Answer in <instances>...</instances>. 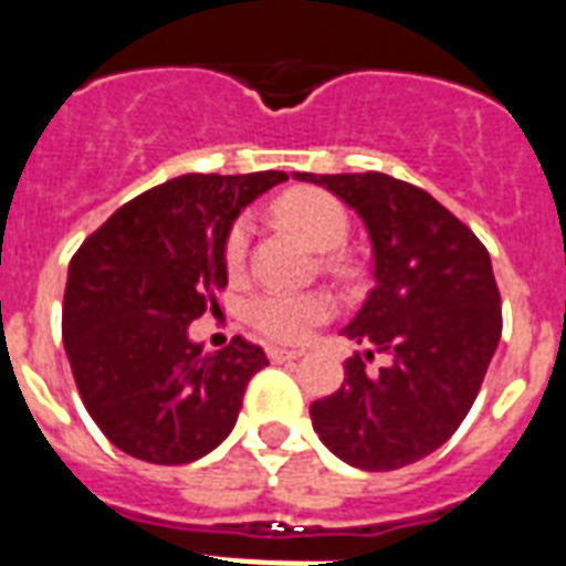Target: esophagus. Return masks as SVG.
Listing matches in <instances>:
<instances>
[{"label": "esophagus", "mask_w": 566, "mask_h": 566, "mask_svg": "<svg viewBox=\"0 0 566 566\" xmlns=\"http://www.w3.org/2000/svg\"><path fill=\"white\" fill-rule=\"evenodd\" d=\"M266 354H269V359H272V363H294V359H300V352H289V348H266Z\"/></svg>", "instance_id": "esophagus-1"}]
</instances>
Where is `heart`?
<instances>
[{
	"instance_id": "heart-1",
	"label": "heart",
	"mask_w": 566,
	"mask_h": 566,
	"mask_svg": "<svg viewBox=\"0 0 566 566\" xmlns=\"http://www.w3.org/2000/svg\"><path fill=\"white\" fill-rule=\"evenodd\" d=\"M272 218L303 234L319 252H332L326 258V266L337 277H352L348 260L334 254V249L343 247L352 229L348 212L334 195L323 189H289L272 203ZM221 260L223 272L232 283L243 280L249 260V227L243 221H234L229 227ZM334 314H337V300L326 289H312V292H274L272 289V292L252 294L243 303V319L249 328L277 345L308 343L319 326L332 323Z\"/></svg>"
}]
</instances>
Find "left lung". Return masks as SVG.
Masks as SVG:
<instances>
[{"mask_svg": "<svg viewBox=\"0 0 566 566\" xmlns=\"http://www.w3.org/2000/svg\"><path fill=\"white\" fill-rule=\"evenodd\" d=\"M363 218L374 277L343 328L363 348L332 397L312 402L328 451L359 470L419 462L453 437L502 337V297L482 240L424 189L382 172L314 175ZM374 356L384 363L370 368Z\"/></svg>", "mask_w": 566, "mask_h": 566, "instance_id": "obj_1", "label": "left lung"}]
</instances>
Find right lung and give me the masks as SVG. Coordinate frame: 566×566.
Listing matches in <instances>:
<instances>
[{"label": "right lung", "mask_w": 566, "mask_h": 566, "mask_svg": "<svg viewBox=\"0 0 566 566\" xmlns=\"http://www.w3.org/2000/svg\"><path fill=\"white\" fill-rule=\"evenodd\" d=\"M286 172L181 175L115 209L70 260L62 337L104 437L153 464H189L232 433L269 359L243 337L203 354L189 323L221 312L223 238Z\"/></svg>", "instance_id": "obj_1"}]
</instances>
